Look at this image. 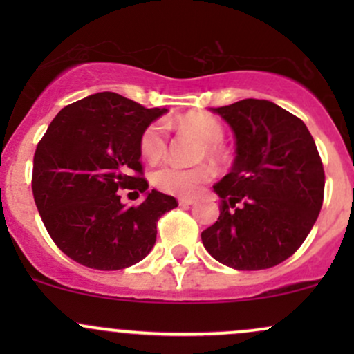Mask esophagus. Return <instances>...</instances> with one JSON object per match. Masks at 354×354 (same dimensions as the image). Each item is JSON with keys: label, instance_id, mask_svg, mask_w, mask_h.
Masks as SVG:
<instances>
[{"label": "esophagus", "instance_id": "1", "mask_svg": "<svg viewBox=\"0 0 354 354\" xmlns=\"http://www.w3.org/2000/svg\"><path fill=\"white\" fill-rule=\"evenodd\" d=\"M178 203H180L181 206H191L194 203V200L189 196H181V198H178Z\"/></svg>", "mask_w": 354, "mask_h": 354}]
</instances>
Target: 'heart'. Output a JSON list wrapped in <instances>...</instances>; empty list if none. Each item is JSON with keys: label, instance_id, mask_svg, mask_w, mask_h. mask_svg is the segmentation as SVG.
Segmentation results:
<instances>
[{"label": "heart", "instance_id": "1", "mask_svg": "<svg viewBox=\"0 0 354 354\" xmlns=\"http://www.w3.org/2000/svg\"><path fill=\"white\" fill-rule=\"evenodd\" d=\"M183 128L191 129L196 133L206 143V156L218 158V145L223 141L221 124L214 118L208 115H191L181 123ZM168 148L166 140V126L163 123H153L145 129L140 140V149L148 161H158L165 156ZM211 171L206 166H196V168H180L173 163H166L154 169L151 174L153 186L166 193L189 194L198 189V186L206 180H209Z\"/></svg>", "mask_w": 354, "mask_h": 354}]
</instances>
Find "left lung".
<instances>
[{"label":"left lung","instance_id":"obj_1","mask_svg":"<svg viewBox=\"0 0 354 354\" xmlns=\"http://www.w3.org/2000/svg\"><path fill=\"white\" fill-rule=\"evenodd\" d=\"M236 143L231 171L213 186L219 218L201 233L206 251L241 271L266 270L303 245L318 218L324 171L306 124L266 100L211 108Z\"/></svg>","mask_w":354,"mask_h":354}]
</instances>
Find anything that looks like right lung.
<instances>
[{
  "label": "right lung",
  "instance_id": "obj_1",
  "mask_svg": "<svg viewBox=\"0 0 354 354\" xmlns=\"http://www.w3.org/2000/svg\"><path fill=\"white\" fill-rule=\"evenodd\" d=\"M166 111L104 91L68 104L48 126L35 153V203L56 246L80 265H136L153 250L158 219L178 206L141 178V135ZM121 187L145 201L126 209Z\"/></svg>",
  "mask_w": 354,
  "mask_h": 354
}]
</instances>
